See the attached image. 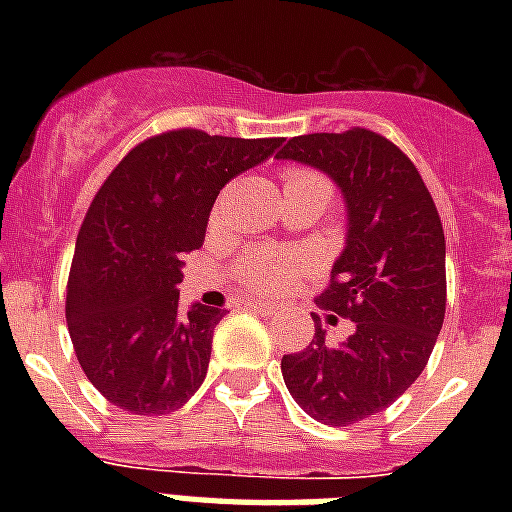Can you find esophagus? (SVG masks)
I'll return each instance as SVG.
<instances>
[{"label": "esophagus", "mask_w": 512, "mask_h": 512, "mask_svg": "<svg viewBox=\"0 0 512 512\" xmlns=\"http://www.w3.org/2000/svg\"><path fill=\"white\" fill-rule=\"evenodd\" d=\"M249 311H255L257 316L271 319V316H276V313H279V308H276V305H268V303H249Z\"/></svg>", "instance_id": "obj_1"}]
</instances>
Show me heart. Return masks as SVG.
Returning <instances> with one entry per match:
<instances>
[{
  "label": "heart",
  "mask_w": 512,
  "mask_h": 512,
  "mask_svg": "<svg viewBox=\"0 0 512 512\" xmlns=\"http://www.w3.org/2000/svg\"><path fill=\"white\" fill-rule=\"evenodd\" d=\"M305 185H319L327 188V183L319 175L308 170H289L284 188H305ZM303 263L297 255H284V252H271V249H257L249 252L236 263V279L252 295H276L287 289L295 276L300 273Z\"/></svg>",
  "instance_id": "1"
}]
</instances>
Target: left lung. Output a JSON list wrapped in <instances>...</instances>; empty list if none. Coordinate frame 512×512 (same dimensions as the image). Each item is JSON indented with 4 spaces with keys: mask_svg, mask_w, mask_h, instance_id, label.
Instances as JSON below:
<instances>
[{
    "mask_svg": "<svg viewBox=\"0 0 512 512\" xmlns=\"http://www.w3.org/2000/svg\"><path fill=\"white\" fill-rule=\"evenodd\" d=\"M276 159L332 177L348 212L345 247L319 303L356 329L332 348L316 324L303 353L281 358L300 409L345 428L404 396L428 364L446 311L444 228L417 167L377 132L300 135Z\"/></svg>",
    "mask_w": 512,
    "mask_h": 512,
    "instance_id": "obj_1",
    "label": "left lung"
}]
</instances>
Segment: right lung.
Here are the masks:
<instances>
[{
  "label": "right lung",
  "instance_id": "add662e5",
  "mask_svg": "<svg viewBox=\"0 0 512 512\" xmlns=\"http://www.w3.org/2000/svg\"><path fill=\"white\" fill-rule=\"evenodd\" d=\"M284 138L172 130L124 156L76 236L66 321L87 380L124 412L170 414L207 377L225 311H180L183 255L201 247L223 185Z\"/></svg>",
  "mask_w": 512,
  "mask_h": 512
}]
</instances>
